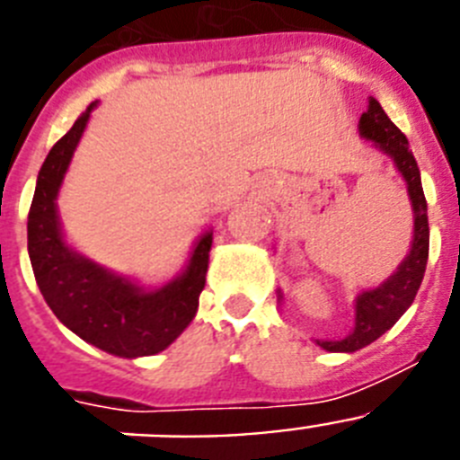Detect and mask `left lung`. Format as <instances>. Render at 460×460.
Segmentation results:
<instances>
[{
  "instance_id": "left-lung-1",
  "label": "left lung",
  "mask_w": 460,
  "mask_h": 460,
  "mask_svg": "<svg viewBox=\"0 0 460 460\" xmlns=\"http://www.w3.org/2000/svg\"><path fill=\"white\" fill-rule=\"evenodd\" d=\"M359 136L371 142L377 152L392 158L394 168L403 177L412 205V242L408 255L392 276H387L377 288L361 290L355 296V327L350 334L339 341H315L327 352H357L392 329L414 302L429 262V214H426L429 209H426L420 168L410 152L408 137L398 131L396 124L389 119L376 99H368L367 112L359 117ZM279 302H283L280 290Z\"/></svg>"
}]
</instances>
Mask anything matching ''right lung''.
I'll list each match as a JSON object with an SVG mask.
<instances>
[{"instance_id": "1", "label": "right lung", "mask_w": 460, "mask_h": 460, "mask_svg": "<svg viewBox=\"0 0 460 460\" xmlns=\"http://www.w3.org/2000/svg\"><path fill=\"white\" fill-rule=\"evenodd\" d=\"M96 103H89L40 165L27 218V249L40 295L59 323L103 352L136 359L165 350L195 318L209 267L211 230L195 239L181 274L161 288L140 286L73 249L59 223L57 195Z\"/></svg>"}]
</instances>
